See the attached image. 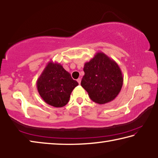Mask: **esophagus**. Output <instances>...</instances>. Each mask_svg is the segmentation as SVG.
<instances>
[{
	"instance_id": "34e87169",
	"label": "esophagus",
	"mask_w": 158,
	"mask_h": 158,
	"mask_svg": "<svg viewBox=\"0 0 158 158\" xmlns=\"http://www.w3.org/2000/svg\"><path fill=\"white\" fill-rule=\"evenodd\" d=\"M77 82H78L79 84H81V78H78V79H77Z\"/></svg>"
}]
</instances>
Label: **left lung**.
I'll return each mask as SVG.
<instances>
[{
    "label": "left lung",
    "mask_w": 158,
    "mask_h": 158,
    "mask_svg": "<svg viewBox=\"0 0 158 158\" xmlns=\"http://www.w3.org/2000/svg\"><path fill=\"white\" fill-rule=\"evenodd\" d=\"M81 86L93 102L105 104L115 99L123 85L118 64L102 52H99L84 65Z\"/></svg>",
    "instance_id": "1"
}]
</instances>
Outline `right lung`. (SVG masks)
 <instances>
[{
    "label": "right lung",
    "instance_id": "add662e5",
    "mask_svg": "<svg viewBox=\"0 0 158 158\" xmlns=\"http://www.w3.org/2000/svg\"><path fill=\"white\" fill-rule=\"evenodd\" d=\"M78 85L68 71L57 62H48L36 82L38 92L44 102L61 108L68 103L73 89Z\"/></svg>",
    "mask_w": 158,
    "mask_h": 158
}]
</instances>
